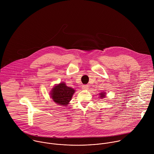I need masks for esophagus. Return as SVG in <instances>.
Segmentation results:
<instances>
[{"label": "esophagus", "mask_w": 154, "mask_h": 154, "mask_svg": "<svg viewBox=\"0 0 154 154\" xmlns=\"http://www.w3.org/2000/svg\"><path fill=\"white\" fill-rule=\"evenodd\" d=\"M82 89L83 90H88L89 89V86L87 85H83L82 86Z\"/></svg>", "instance_id": "esophagus-1"}]
</instances>
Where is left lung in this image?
Listing matches in <instances>:
<instances>
[{
	"label": "left lung",
	"instance_id": "8db88e82",
	"mask_svg": "<svg viewBox=\"0 0 154 154\" xmlns=\"http://www.w3.org/2000/svg\"><path fill=\"white\" fill-rule=\"evenodd\" d=\"M100 95V98H104L106 97V92H100V94H99Z\"/></svg>",
	"mask_w": 154,
	"mask_h": 154
}]
</instances>
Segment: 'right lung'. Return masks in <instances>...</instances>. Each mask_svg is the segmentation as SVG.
Returning a JSON list of instances; mask_svg holds the SVG:
<instances>
[{"mask_svg":"<svg viewBox=\"0 0 154 154\" xmlns=\"http://www.w3.org/2000/svg\"><path fill=\"white\" fill-rule=\"evenodd\" d=\"M74 92V89L67 86L64 82H62L52 88L50 95L54 102L58 105L67 106Z\"/></svg>","mask_w":154,"mask_h":154,"instance_id":"1","label":"right lung"}]
</instances>
